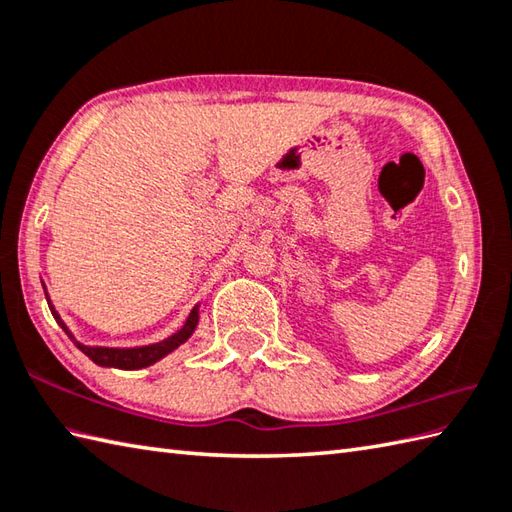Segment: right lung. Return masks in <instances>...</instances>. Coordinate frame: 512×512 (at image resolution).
<instances>
[{"label": "right lung", "instance_id": "add662e5", "mask_svg": "<svg viewBox=\"0 0 512 512\" xmlns=\"http://www.w3.org/2000/svg\"><path fill=\"white\" fill-rule=\"evenodd\" d=\"M46 299H48V297H46ZM48 306H50L52 317L57 319V323L61 325L63 332L70 336V339L74 341V345L79 347V350H81L85 356H90L96 365H101V367H116V369H140V367L154 365L156 361H160V358H165L169 352L176 350L178 345H182L184 341H187L189 336L193 334L195 325H198V319H200L198 306H195V308L191 310V314H189L187 323H184L176 334L169 336V339L160 341V343H154V345H145V347H123V350H121V347H90V345L79 343V341H76L74 336H72V332H70L68 328H65V323L61 321L57 310L52 308L50 299H48Z\"/></svg>", "mask_w": 512, "mask_h": 512}]
</instances>
